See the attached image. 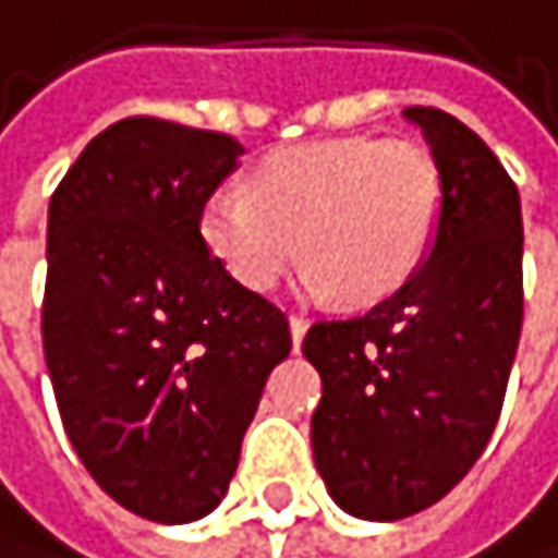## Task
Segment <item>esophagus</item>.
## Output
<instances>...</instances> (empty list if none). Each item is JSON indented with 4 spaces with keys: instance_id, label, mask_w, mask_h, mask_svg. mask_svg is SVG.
Returning <instances> with one entry per match:
<instances>
[{
    "instance_id": "esophagus-1",
    "label": "esophagus",
    "mask_w": 558,
    "mask_h": 558,
    "mask_svg": "<svg viewBox=\"0 0 558 558\" xmlns=\"http://www.w3.org/2000/svg\"><path fill=\"white\" fill-rule=\"evenodd\" d=\"M304 331H307V318L304 315H291V342H294V349L301 345Z\"/></svg>"
}]
</instances>
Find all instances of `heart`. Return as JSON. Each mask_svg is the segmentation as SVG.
I'll return each instance as SVG.
<instances>
[{"instance_id":"1","label":"heart","mask_w":558,"mask_h":558,"mask_svg":"<svg viewBox=\"0 0 558 558\" xmlns=\"http://www.w3.org/2000/svg\"><path fill=\"white\" fill-rule=\"evenodd\" d=\"M440 203V169L416 142H304L264 155L251 193L216 189L199 233L251 291L281 281L301 240L304 294L376 301L403 288L427 257Z\"/></svg>"}]
</instances>
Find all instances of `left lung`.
Wrapping results in <instances>:
<instances>
[{
	"instance_id": "obj_1",
	"label": "left lung",
	"mask_w": 558,
	"mask_h": 558,
	"mask_svg": "<svg viewBox=\"0 0 558 558\" xmlns=\"http://www.w3.org/2000/svg\"><path fill=\"white\" fill-rule=\"evenodd\" d=\"M440 169L430 254L365 315L315 322V464L335 505L396 522L437 505L488 447L522 335V203L495 151L437 108H407Z\"/></svg>"
}]
</instances>
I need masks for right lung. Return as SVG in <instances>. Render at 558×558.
<instances>
[{"label": "right lung", "instance_id": "1", "mask_svg": "<svg viewBox=\"0 0 558 558\" xmlns=\"http://www.w3.org/2000/svg\"><path fill=\"white\" fill-rule=\"evenodd\" d=\"M240 155L219 131L124 118L50 199L43 352L63 430L105 495L148 522L219 505L264 383L291 352L281 307L199 233Z\"/></svg>", "mask_w": 558, "mask_h": 558}]
</instances>
